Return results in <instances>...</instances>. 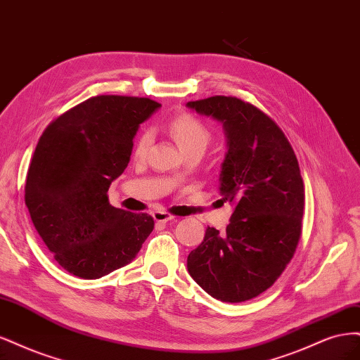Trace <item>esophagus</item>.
Masks as SVG:
<instances>
[{
	"label": "esophagus",
	"instance_id": "1",
	"mask_svg": "<svg viewBox=\"0 0 360 360\" xmlns=\"http://www.w3.org/2000/svg\"><path fill=\"white\" fill-rule=\"evenodd\" d=\"M153 217H154V219H155L157 223H167V221H170V219L175 218L172 214L165 212V211H155V212L153 214Z\"/></svg>",
	"mask_w": 360,
	"mask_h": 360
}]
</instances>
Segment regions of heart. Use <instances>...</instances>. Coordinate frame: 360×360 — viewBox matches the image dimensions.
<instances>
[{
    "instance_id": "obj_1",
    "label": "heart",
    "mask_w": 360,
    "mask_h": 360,
    "mask_svg": "<svg viewBox=\"0 0 360 360\" xmlns=\"http://www.w3.org/2000/svg\"><path fill=\"white\" fill-rule=\"evenodd\" d=\"M167 131L170 136L175 139L178 146L185 153H190V150H200L205 153V149L210 145L212 133L207 129V125L200 120L194 117L191 113H181L173 117L167 122ZM150 145V133L148 130H143L139 134L136 145H134V153L136 155H145L146 150Z\"/></svg>"
}]
</instances>
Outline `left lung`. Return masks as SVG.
<instances>
[{
  "instance_id": "1",
  "label": "left lung",
  "mask_w": 360,
  "mask_h": 360,
  "mask_svg": "<svg viewBox=\"0 0 360 360\" xmlns=\"http://www.w3.org/2000/svg\"><path fill=\"white\" fill-rule=\"evenodd\" d=\"M187 106L223 122L219 194L235 203L226 233L207 227L187 268L212 297L245 302L278 280L296 251L305 202L297 158L276 122L251 103L215 96Z\"/></svg>"
}]
</instances>
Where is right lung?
<instances>
[{"label": "right lung", "instance_id": "add662e5", "mask_svg": "<svg viewBox=\"0 0 360 360\" xmlns=\"http://www.w3.org/2000/svg\"><path fill=\"white\" fill-rule=\"evenodd\" d=\"M160 106L145 97L97 96L43 131L28 169L25 205L67 272L97 280L117 271L153 231V217L112 206L108 190L129 166L139 125Z\"/></svg>", "mask_w": 360, "mask_h": 360}]
</instances>
